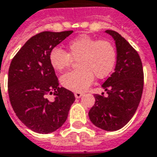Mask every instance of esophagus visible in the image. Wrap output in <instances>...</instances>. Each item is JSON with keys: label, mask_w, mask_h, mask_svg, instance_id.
Masks as SVG:
<instances>
[{"label": "esophagus", "mask_w": 157, "mask_h": 157, "mask_svg": "<svg viewBox=\"0 0 157 157\" xmlns=\"http://www.w3.org/2000/svg\"><path fill=\"white\" fill-rule=\"evenodd\" d=\"M82 95H83V94H82V93H81V92H75V97L76 98H80Z\"/></svg>", "instance_id": "34e87169"}]
</instances>
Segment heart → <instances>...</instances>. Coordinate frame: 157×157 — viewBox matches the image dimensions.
I'll use <instances>...</instances> for the list:
<instances>
[{
	"label": "heart",
	"instance_id": "1",
	"mask_svg": "<svg viewBox=\"0 0 157 157\" xmlns=\"http://www.w3.org/2000/svg\"><path fill=\"white\" fill-rule=\"evenodd\" d=\"M68 52L60 48H53L49 52V62L57 71H62L77 60L75 71L61 77V84L66 89L82 92L93 83L94 76L104 79L109 76L116 66L117 52L107 40H98L83 34L69 41Z\"/></svg>",
	"mask_w": 157,
	"mask_h": 157
}]
</instances>
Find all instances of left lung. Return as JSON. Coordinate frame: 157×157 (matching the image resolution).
<instances>
[{"instance_id":"left-lung-1","label":"left lung","mask_w":157,"mask_h":157,"mask_svg":"<svg viewBox=\"0 0 157 157\" xmlns=\"http://www.w3.org/2000/svg\"><path fill=\"white\" fill-rule=\"evenodd\" d=\"M116 41L115 71L102 85L107 96L94 94L95 104L88 112L91 121L106 131H117L132 119L140 105L144 71L138 52L114 30H106Z\"/></svg>"}]
</instances>
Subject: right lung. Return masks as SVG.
Masks as SVG:
<instances>
[{"label":"right lung","mask_w":157,"mask_h":157,"mask_svg":"<svg viewBox=\"0 0 157 157\" xmlns=\"http://www.w3.org/2000/svg\"><path fill=\"white\" fill-rule=\"evenodd\" d=\"M43 31L26 41L14 56L8 71V95L14 112L29 129L38 133H50L67 119L74 94L59 86L49 52L71 34ZM56 98L49 101L47 95Z\"/></svg>","instance_id":"1"}]
</instances>
